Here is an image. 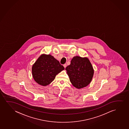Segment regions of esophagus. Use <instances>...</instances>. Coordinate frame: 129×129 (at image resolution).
I'll return each instance as SVG.
<instances>
[{
    "instance_id": "1",
    "label": "esophagus",
    "mask_w": 129,
    "mask_h": 129,
    "mask_svg": "<svg viewBox=\"0 0 129 129\" xmlns=\"http://www.w3.org/2000/svg\"><path fill=\"white\" fill-rule=\"evenodd\" d=\"M63 66H64V68H65L66 67V66H67V64H64V65H63Z\"/></svg>"
}]
</instances>
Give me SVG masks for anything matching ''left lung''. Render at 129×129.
<instances>
[{
	"label": "left lung",
	"mask_w": 129,
	"mask_h": 129,
	"mask_svg": "<svg viewBox=\"0 0 129 129\" xmlns=\"http://www.w3.org/2000/svg\"><path fill=\"white\" fill-rule=\"evenodd\" d=\"M65 70L71 83L79 89L87 86L92 81L94 74L92 65L87 57H73L70 64Z\"/></svg>",
	"instance_id": "left-lung-1"
}]
</instances>
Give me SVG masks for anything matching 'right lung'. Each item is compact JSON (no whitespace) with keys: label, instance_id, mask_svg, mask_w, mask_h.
Listing matches in <instances>:
<instances>
[{"label":"right lung","instance_id":"obj_1","mask_svg":"<svg viewBox=\"0 0 129 129\" xmlns=\"http://www.w3.org/2000/svg\"><path fill=\"white\" fill-rule=\"evenodd\" d=\"M64 68L50 54H42L32 66V75L35 81L43 86L49 85L56 76Z\"/></svg>","mask_w":129,"mask_h":129}]
</instances>
